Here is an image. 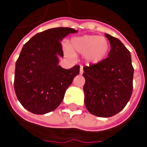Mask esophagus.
<instances>
[{"instance_id": "esophagus-1", "label": "esophagus", "mask_w": 147, "mask_h": 147, "mask_svg": "<svg viewBox=\"0 0 147 147\" xmlns=\"http://www.w3.org/2000/svg\"><path fill=\"white\" fill-rule=\"evenodd\" d=\"M80 74H82L83 73V66L80 67Z\"/></svg>"}]
</instances>
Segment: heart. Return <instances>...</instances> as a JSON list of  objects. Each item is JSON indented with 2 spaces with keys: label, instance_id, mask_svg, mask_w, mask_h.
I'll return each mask as SVG.
<instances>
[{
  "label": "heart",
  "instance_id": "b5f03b06",
  "mask_svg": "<svg viewBox=\"0 0 147 147\" xmlns=\"http://www.w3.org/2000/svg\"><path fill=\"white\" fill-rule=\"evenodd\" d=\"M66 53L72 56V53L84 55L88 63L98 64L105 59L110 50V43L104 37L98 36H83L71 39Z\"/></svg>",
  "mask_w": 147,
  "mask_h": 147
}]
</instances>
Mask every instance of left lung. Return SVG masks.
I'll list each match as a JSON object with an SVG mask.
<instances>
[{"label":"left lung","mask_w":147,"mask_h":147,"mask_svg":"<svg viewBox=\"0 0 147 147\" xmlns=\"http://www.w3.org/2000/svg\"><path fill=\"white\" fill-rule=\"evenodd\" d=\"M111 45L108 57L83 67L84 102L90 113L108 118L118 114L133 92L134 67L130 51L118 38L105 34Z\"/></svg>","instance_id":"left-lung-1"}]
</instances>
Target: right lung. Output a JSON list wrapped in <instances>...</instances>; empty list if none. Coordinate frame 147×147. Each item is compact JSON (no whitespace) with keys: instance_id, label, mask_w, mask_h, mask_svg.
I'll return each mask as SVG.
<instances>
[{"instance_id":"obj_1","label":"right lung","mask_w":147,"mask_h":147,"mask_svg":"<svg viewBox=\"0 0 147 147\" xmlns=\"http://www.w3.org/2000/svg\"><path fill=\"white\" fill-rule=\"evenodd\" d=\"M68 27H57L38 32L23 45L16 62L14 90L26 109L36 115L54 111L80 73V66L64 69L58 56L64 57L61 41L69 33Z\"/></svg>"}]
</instances>
